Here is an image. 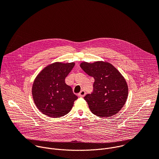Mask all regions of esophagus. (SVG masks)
I'll list each match as a JSON object with an SVG mask.
<instances>
[{
    "mask_svg": "<svg viewBox=\"0 0 159 159\" xmlns=\"http://www.w3.org/2000/svg\"><path fill=\"white\" fill-rule=\"evenodd\" d=\"M85 95V92L84 91V90H81V91H80V92L79 93V94H78L79 97H84Z\"/></svg>",
    "mask_w": 159,
    "mask_h": 159,
    "instance_id": "1",
    "label": "esophagus"
}]
</instances>
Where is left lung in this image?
<instances>
[{
	"mask_svg": "<svg viewBox=\"0 0 159 159\" xmlns=\"http://www.w3.org/2000/svg\"><path fill=\"white\" fill-rule=\"evenodd\" d=\"M80 66L95 80L93 93L84 97L90 110L102 118L117 114L125 105L128 95V85L122 74L107 61H83Z\"/></svg>",
	"mask_w": 159,
	"mask_h": 159,
	"instance_id": "8db88e82",
	"label": "left lung"
}]
</instances>
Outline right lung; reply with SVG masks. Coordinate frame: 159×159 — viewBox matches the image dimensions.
<instances>
[{
    "label": "right lung",
    "instance_id": "1",
    "mask_svg": "<svg viewBox=\"0 0 159 159\" xmlns=\"http://www.w3.org/2000/svg\"><path fill=\"white\" fill-rule=\"evenodd\" d=\"M74 62L51 63L38 74L33 87V98L38 109L46 116L60 118L68 114L78 98L65 79Z\"/></svg>",
    "mask_w": 159,
    "mask_h": 159
}]
</instances>
